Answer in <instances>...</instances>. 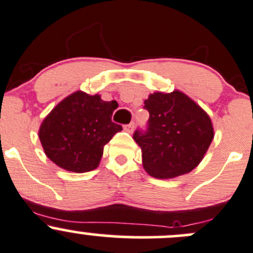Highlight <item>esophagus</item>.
Listing matches in <instances>:
<instances>
[{
    "instance_id": "esophagus-1",
    "label": "esophagus",
    "mask_w": 253,
    "mask_h": 253,
    "mask_svg": "<svg viewBox=\"0 0 253 253\" xmlns=\"http://www.w3.org/2000/svg\"><path fill=\"white\" fill-rule=\"evenodd\" d=\"M124 130L127 132H132V130H134V123H130L127 124V126H124Z\"/></svg>"
}]
</instances>
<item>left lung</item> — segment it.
<instances>
[{
	"label": "left lung",
	"mask_w": 253,
	"mask_h": 253,
	"mask_svg": "<svg viewBox=\"0 0 253 253\" xmlns=\"http://www.w3.org/2000/svg\"><path fill=\"white\" fill-rule=\"evenodd\" d=\"M145 108L150 113L147 131L134 132L145 170L153 178L173 179L196 168L214 137L205 109L179 90L151 93Z\"/></svg>",
	"instance_id": "8db88e82"
}]
</instances>
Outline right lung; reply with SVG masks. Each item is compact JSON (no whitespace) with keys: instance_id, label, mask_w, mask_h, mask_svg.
I'll return each instance as SVG.
<instances>
[{"instance_id":"obj_1","label":"right lung","mask_w":253,"mask_h":253,"mask_svg":"<svg viewBox=\"0 0 253 253\" xmlns=\"http://www.w3.org/2000/svg\"><path fill=\"white\" fill-rule=\"evenodd\" d=\"M117 101L75 91L46 116L39 129L43 152L62 169L86 173L100 165L103 147L122 126L112 122Z\"/></svg>"}]
</instances>
